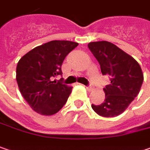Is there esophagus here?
Segmentation results:
<instances>
[{"instance_id": "esophagus-1", "label": "esophagus", "mask_w": 150, "mask_h": 150, "mask_svg": "<svg viewBox=\"0 0 150 150\" xmlns=\"http://www.w3.org/2000/svg\"><path fill=\"white\" fill-rule=\"evenodd\" d=\"M86 89H87L88 91H91L93 89V86L91 84H90V85H88L87 86H86Z\"/></svg>"}]
</instances>
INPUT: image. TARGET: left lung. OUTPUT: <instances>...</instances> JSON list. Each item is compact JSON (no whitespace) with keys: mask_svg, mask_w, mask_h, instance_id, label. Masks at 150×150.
Returning a JSON list of instances; mask_svg holds the SVG:
<instances>
[{"mask_svg":"<svg viewBox=\"0 0 150 150\" xmlns=\"http://www.w3.org/2000/svg\"><path fill=\"white\" fill-rule=\"evenodd\" d=\"M88 48L98 61L103 75H108L111 84L103 88L105 100L100 105H91L98 115L112 117L122 113L139 93L144 81L141 67L132 56L107 41L91 42Z\"/></svg>","mask_w":150,"mask_h":150,"instance_id":"left-lung-1","label":"left lung"}]
</instances>
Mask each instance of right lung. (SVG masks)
<instances>
[{
    "label": "right lung",
    "mask_w": 150,
    "mask_h": 150,
    "mask_svg": "<svg viewBox=\"0 0 150 150\" xmlns=\"http://www.w3.org/2000/svg\"><path fill=\"white\" fill-rule=\"evenodd\" d=\"M78 42L54 40L32 49L16 66V82L23 98L38 113L53 115L64 106L72 87L62 83L63 61Z\"/></svg>",
    "instance_id": "1"
}]
</instances>
